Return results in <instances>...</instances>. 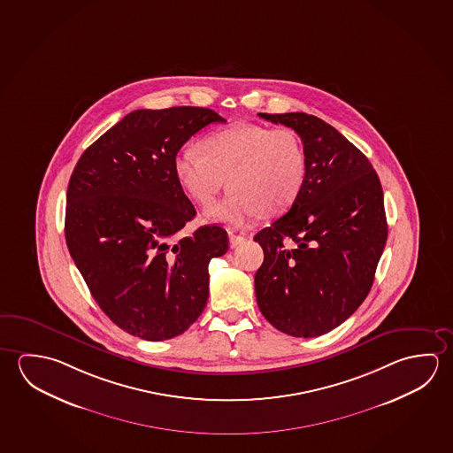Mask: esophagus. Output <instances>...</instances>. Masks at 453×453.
I'll use <instances>...</instances> for the list:
<instances>
[{
    "label": "esophagus",
    "mask_w": 453,
    "mask_h": 453,
    "mask_svg": "<svg viewBox=\"0 0 453 453\" xmlns=\"http://www.w3.org/2000/svg\"><path fill=\"white\" fill-rule=\"evenodd\" d=\"M245 240V235H237V234H230L229 235L230 246H232V248H237V246L242 245Z\"/></svg>",
    "instance_id": "34e87169"
}]
</instances>
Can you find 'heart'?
<instances>
[{
  "label": "heart",
  "instance_id": "b5f03b06",
  "mask_svg": "<svg viewBox=\"0 0 453 453\" xmlns=\"http://www.w3.org/2000/svg\"><path fill=\"white\" fill-rule=\"evenodd\" d=\"M308 159L303 142L289 127L234 125L186 147L173 157V175L193 201L208 203L223 189V201L205 208L211 221L245 227L265 215L289 210L303 189Z\"/></svg>",
  "mask_w": 453,
  "mask_h": 453
}]
</instances>
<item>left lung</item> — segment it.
I'll use <instances>...</instances> for the list:
<instances>
[{
    "label": "left lung",
    "instance_id": "8db88e82",
    "mask_svg": "<svg viewBox=\"0 0 453 453\" xmlns=\"http://www.w3.org/2000/svg\"><path fill=\"white\" fill-rule=\"evenodd\" d=\"M259 117L300 135L308 172L289 211L254 237L264 250L256 298L282 334L320 336L352 316L372 286L387 242L382 186L368 157L324 119Z\"/></svg>",
    "mask_w": 453,
    "mask_h": 453
}]
</instances>
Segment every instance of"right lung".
Here are the masks:
<instances>
[{
	"mask_svg": "<svg viewBox=\"0 0 453 453\" xmlns=\"http://www.w3.org/2000/svg\"><path fill=\"white\" fill-rule=\"evenodd\" d=\"M226 119L211 109L134 111L83 151L69 180L67 250L109 319L163 342L186 332L208 300V264L229 250L227 232L202 226L173 175L191 135Z\"/></svg>",
	"mask_w": 453,
	"mask_h": 453,
	"instance_id": "right-lung-1",
	"label": "right lung"
}]
</instances>
